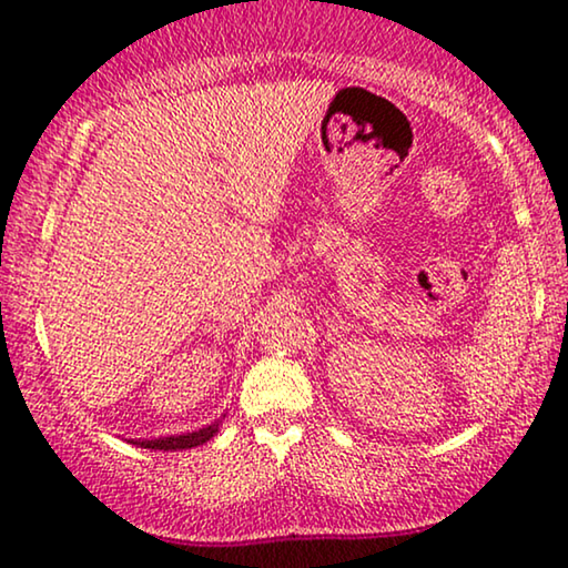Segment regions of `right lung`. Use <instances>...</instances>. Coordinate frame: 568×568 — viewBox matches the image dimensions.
Listing matches in <instances>:
<instances>
[{
	"mask_svg": "<svg viewBox=\"0 0 568 568\" xmlns=\"http://www.w3.org/2000/svg\"><path fill=\"white\" fill-rule=\"evenodd\" d=\"M217 426H221V420L217 423H213V426H207V428H200V430H192V434H179V436H163V438H153V442H138L140 447H145V449H163V452H169V449H192V447H200V444H205V442H210V438H213L215 434H217Z\"/></svg>",
	"mask_w": 568,
	"mask_h": 568,
	"instance_id": "1",
	"label": "right lung"
}]
</instances>
